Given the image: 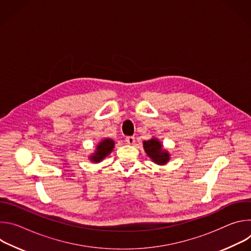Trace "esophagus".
I'll use <instances>...</instances> for the list:
<instances>
[{
	"label": "esophagus",
	"instance_id": "34e87169",
	"mask_svg": "<svg viewBox=\"0 0 251 251\" xmlns=\"http://www.w3.org/2000/svg\"><path fill=\"white\" fill-rule=\"evenodd\" d=\"M126 142H127V144H129V145H134L135 144V138L132 137V136L126 137Z\"/></svg>",
	"mask_w": 251,
	"mask_h": 251
}]
</instances>
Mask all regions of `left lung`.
I'll return each instance as SVG.
<instances>
[{
	"mask_svg": "<svg viewBox=\"0 0 251 251\" xmlns=\"http://www.w3.org/2000/svg\"><path fill=\"white\" fill-rule=\"evenodd\" d=\"M143 147L146 154L157 165H165L170 161V154L167 150L163 149L162 143L157 138H152L143 142Z\"/></svg>",
	"mask_w": 251,
	"mask_h": 251,
	"instance_id": "left-lung-1",
	"label": "left lung"
}]
</instances>
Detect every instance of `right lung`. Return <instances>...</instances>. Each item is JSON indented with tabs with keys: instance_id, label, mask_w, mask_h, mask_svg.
<instances>
[{
	"instance_id": "right-lung-1",
	"label": "right lung",
	"mask_w": 251,
	"mask_h": 251,
	"mask_svg": "<svg viewBox=\"0 0 251 251\" xmlns=\"http://www.w3.org/2000/svg\"><path fill=\"white\" fill-rule=\"evenodd\" d=\"M114 145H115V142L112 139H108V138L103 139L97 144L96 150L89 157V160L94 163L101 162L105 157L108 156L113 151Z\"/></svg>"
}]
</instances>
